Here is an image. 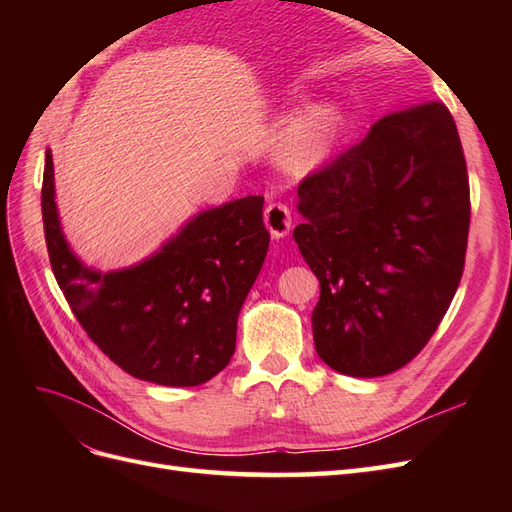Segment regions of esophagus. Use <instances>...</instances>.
Masks as SVG:
<instances>
[{
	"label": "esophagus",
	"mask_w": 512,
	"mask_h": 512,
	"mask_svg": "<svg viewBox=\"0 0 512 512\" xmlns=\"http://www.w3.org/2000/svg\"><path fill=\"white\" fill-rule=\"evenodd\" d=\"M265 224L271 232L273 239H284L292 228V215L290 209L282 203H271L265 209Z\"/></svg>",
	"instance_id": "34e87169"
}]
</instances>
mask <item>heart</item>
Wrapping results in <instances>:
<instances>
[{"instance_id":"obj_1","label":"heart","mask_w":512,"mask_h":512,"mask_svg":"<svg viewBox=\"0 0 512 512\" xmlns=\"http://www.w3.org/2000/svg\"><path fill=\"white\" fill-rule=\"evenodd\" d=\"M342 108L335 102L312 104L290 121L280 143V164L290 173H307L331 156L342 132Z\"/></svg>"}]
</instances>
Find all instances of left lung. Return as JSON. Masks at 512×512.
I'll return each mask as SVG.
<instances>
[{"label": "left lung", "instance_id": "1", "mask_svg": "<svg viewBox=\"0 0 512 512\" xmlns=\"http://www.w3.org/2000/svg\"><path fill=\"white\" fill-rule=\"evenodd\" d=\"M292 237L320 282L314 344L352 378L393 374L423 350L466 258L470 185L440 102L382 117L299 185Z\"/></svg>", "mask_w": 512, "mask_h": 512}]
</instances>
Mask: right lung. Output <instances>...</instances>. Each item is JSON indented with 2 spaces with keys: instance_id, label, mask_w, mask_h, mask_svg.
<instances>
[{
  "instance_id": "obj_1",
  "label": "right lung",
  "mask_w": 512,
  "mask_h": 512,
  "mask_svg": "<svg viewBox=\"0 0 512 512\" xmlns=\"http://www.w3.org/2000/svg\"><path fill=\"white\" fill-rule=\"evenodd\" d=\"M262 203L245 196L198 211L151 256L100 271L61 230L46 149L42 220L55 280L108 359L160 386L205 384L230 363L239 312L269 252Z\"/></svg>"
}]
</instances>
